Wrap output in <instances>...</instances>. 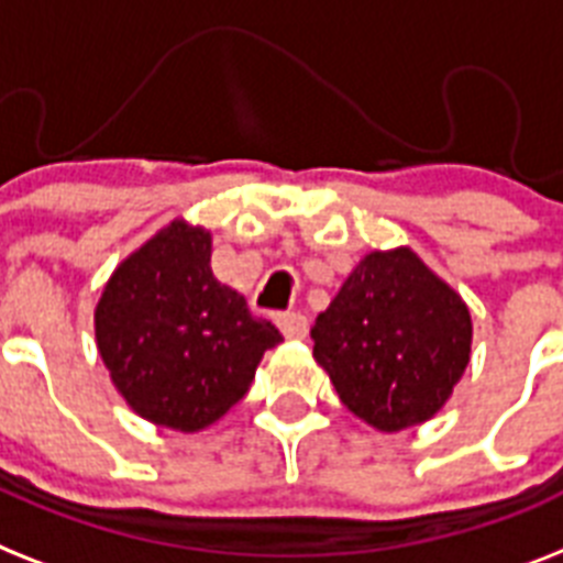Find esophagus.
<instances>
[{"instance_id":"34e87169","label":"esophagus","mask_w":563,"mask_h":563,"mask_svg":"<svg viewBox=\"0 0 563 563\" xmlns=\"http://www.w3.org/2000/svg\"><path fill=\"white\" fill-rule=\"evenodd\" d=\"M278 328L287 339H305L308 336V316L296 313V310H287V313H278Z\"/></svg>"}]
</instances>
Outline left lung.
I'll return each instance as SVG.
<instances>
[{
	"instance_id": "1",
	"label": "left lung",
	"mask_w": 563,
	"mask_h": 563,
	"mask_svg": "<svg viewBox=\"0 0 563 563\" xmlns=\"http://www.w3.org/2000/svg\"><path fill=\"white\" fill-rule=\"evenodd\" d=\"M310 339L347 411L402 431L452 397L472 354V316L417 253L399 247L356 264Z\"/></svg>"
}]
</instances>
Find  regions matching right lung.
I'll list each match as a JSON object with an SVG mask.
<instances>
[{
  "label": "right lung",
  "instance_id": "obj_1",
  "mask_svg": "<svg viewBox=\"0 0 563 563\" xmlns=\"http://www.w3.org/2000/svg\"><path fill=\"white\" fill-rule=\"evenodd\" d=\"M212 239L172 221L111 273L95 310L97 351L123 399L155 426L201 431L253 383L276 324L209 267Z\"/></svg>",
  "mask_w": 563,
  "mask_h": 563
}]
</instances>
